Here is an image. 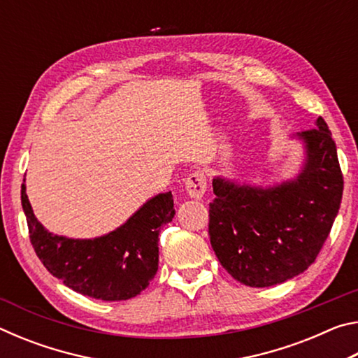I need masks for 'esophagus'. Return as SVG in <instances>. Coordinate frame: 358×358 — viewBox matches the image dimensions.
<instances>
[{"label": "esophagus", "instance_id": "esophagus-1", "mask_svg": "<svg viewBox=\"0 0 358 358\" xmlns=\"http://www.w3.org/2000/svg\"><path fill=\"white\" fill-rule=\"evenodd\" d=\"M185 187L191 197L202 199L205 191H207V178L201 171L194 172L185 180Z\"/></svg>", "mask_w": 358, "mask_h": 358}]
</instances>
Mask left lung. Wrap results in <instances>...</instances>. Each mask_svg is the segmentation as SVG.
I'll list each match as a JSON object with an SVG mask.
<instances>
[{"label": "left lung", "mask_w": 358, "mask_h": 358, "mask_svg": "<svg viewBox=\"0 0 358 358\" xmlns=\"http://www.w3.org/2000/svg\"><path fill=\"white\" fill-rule=\"evenodd\" d=\"M296 132L305 159L294 178L270 186L215 177L210 243L235 280L270 287L300 275L316 260L343 197L336 145L322 117Z\"/></svg>", "instance_id": "obj_1"}]
</instances>
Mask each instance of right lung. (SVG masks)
<instances>
[{
	"label": "right lung",
	"mask_w": 358,
	"mask_h": 358,
	"mask_svg": "<svg viewBox=\"0 0 358 358\" xmlns=\"http://www.w3.org/2000/svg\"><path fill=\"white\" fill-rule=\"evenodd\" d=\"M22 207L29 240L45 268L69 289L104 301L128 300L148 287L159 262V229L175 216L172 192H161L112 232L96 238H69L48 232L38 221L25 183Z\"/></svg>",
	"instance_id": "1"
}]
</instances>
